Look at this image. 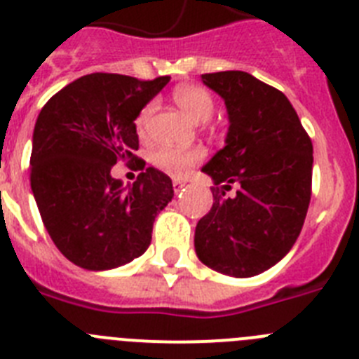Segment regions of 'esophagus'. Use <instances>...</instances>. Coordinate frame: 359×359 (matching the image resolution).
<instances>
[{"label": "esophagus", "mask_w": 359, "mask_h": 359, "mask_svg": "<svg viewBox=\"0 0 359 359\" xmlns=\"http://www.w3.org/2000/svg\"><path fill=\"white\" fill-rule=\"evenodd\" d=\"M172 187H174V192H176V194H180V192L183 190V187H185V182H183V180H174Z\"/></svg>", "instance_id": "obj_1"}]
</instances>
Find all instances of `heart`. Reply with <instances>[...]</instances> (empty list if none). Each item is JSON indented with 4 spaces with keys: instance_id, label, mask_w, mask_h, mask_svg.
Listing matches in <instances>:
<instances>
[{
    "instance_id": "heart-1",
    "label": "heart",
    "mask_w": 359,
    "mask_h": 359,
    "mask_svg": "<svg viewBox=\"0 0 359 359\" xmlns=\"http://www.w3.org/2000/svg\"><path fill=\"white\" fill-rule=\"evenodd\" d=\"M174 102L177 107L194 122H207L214 113V98L205 88L194 84L177 86L172 93ZM149 115H151V106L144 107L142 113L136 118V129L142 135L145 123H147ZM205 152L201 147H189V149H174V147H161L151 154L152 165L160 169L161 172H167L170 176H183L189 172L194 165L203 160Z\"/></svg>"
}]
</instances>
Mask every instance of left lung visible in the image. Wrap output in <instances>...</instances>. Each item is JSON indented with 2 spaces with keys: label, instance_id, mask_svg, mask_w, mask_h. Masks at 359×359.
Segmentation results:
<instances>
[{
  "label": "left lung",
  "instance_id": "1",
  "mask_svg": "<svg viewBox=\"0 0 359 359\" xmlns=\"http://www.w3.org/2000/svg\"><path fill=\"white\" fill-rule=\"evenodd\" d=\"M224 100V147L203 167L214 205L196 226L199 261L219 273L259 275L293 248L311 201L313 144L282 91L246 72L201 75ZM219 187H217V185ZM238 187L231 198L224 196Z\"/></svg>",
  "mask_w": 359,
  "mask_h": 359
}]
</instances>
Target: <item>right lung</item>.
I'll use <instances>...</instances> for the list:
<instances>
[{
    "label": "right lung",
    "instance_id": "obj_1",
    "mask_svg": "<svg viewBox=\"0 0 359 359\" xmlns=\"http://www.w3.org/2000/svg\"><path fill=\"white\" fill-rule=\"evenodd\" d=\"M170 77L138 81L91 73L44 104L30 156V187L59 252L90 271L128 264L149 248L152 223L174 198L172 182L135 156V120ZM120 159L144 172L131 187L110 176Z\"/></svg>",
    "mask_w": 359,
    "mask_h": 359
}]
</instances>
